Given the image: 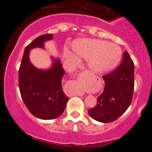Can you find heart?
<instances>
[{
  "instance_id": "heart-1",
  "label": "heart",
  "mask_w": 152,
  "mask_h": 152,
  "mask_svg": "<svg viewBox=\"0 0 152 152\" xmlns=\"http://www.w3.org/2000/svg\"><path fill=\"white\" fill-rule=\"evenodd\" d=\"M74 50L79 56L89 60L92 70L100 73L116 67L122 56L121 48L117 44L99 39L79 40L74 44ZM66 53L71 58H74L70 51L67 50Z\"/></svg>"
}]
</instances>
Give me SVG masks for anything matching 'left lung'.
I'll list each match as a JSON object with an SVG mask.
<instances>
[{"mask_svg":"<svg viewBox=\"0 0 152 152\" xmlns=\"http://www.w3.org/2000/svg\"><path fill=\"white\" fill-rule=\"evenodd\" d=\"M103 78L105 81L104 91L97 98V105L88 110V114L96 121L109 123L126 111L133 98L134 64L126 50L119 66Z\"/></svg>","mask_w":152,"mask_h":152,"instance_id":"left-lung-1","label":"left lung"}]
</instances>
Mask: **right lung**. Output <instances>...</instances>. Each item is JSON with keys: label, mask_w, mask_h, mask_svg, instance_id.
<instances>
[{"label": "right lung", "mask_w": 152, "mask_h": 152, "mask_svg": "<svg viewBox=\"0 0 152 152\" xmlns=\"http://www.w3.org/2000/svg\"><path fill=\"white\" fill-rule=\"evenodd\" d=\"M53 34H43L26 47L18 71V86L24 104L34 116L41 119H53L64 112L69 97L64 94L61 80L66 71L60 60H53L48 70L36 69L29 60L33 48H43Z\"/></svg>", "instance_id": "1"}]
</instances>
